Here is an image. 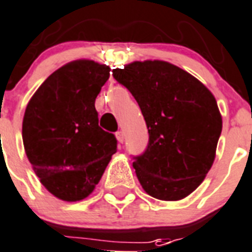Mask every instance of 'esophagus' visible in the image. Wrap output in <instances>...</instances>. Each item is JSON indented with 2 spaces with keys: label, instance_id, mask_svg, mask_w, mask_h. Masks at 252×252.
Segmentation results:
<instances>
[{
  "label": "esophagus",
  "instance_id": "34e87169",
  "mask_svg": "<svg viewBox=\"0 0 252 252\" xmlns=\"http://www.w3.org/2000/svg\"><path fill=\"white\" fill-rule=\"evenodd\" d=\"M116 136H117V140H118V142L124 143V140H125L124 132H122V131H117L116 132Z\"/></svg>",
  "mask_w": 252,
  "mask_h": 252
}]
</instances>
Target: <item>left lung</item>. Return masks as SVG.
Instances as JSON below:
<instances>
[{"label":"left lung","instance_id":"left-lung-1","mask_svg":"<svg viewBox=\"0 0 252 252\" xmlns=\"http://www.w3.org/2000/svg\"><path fill=\"white\" fill-rule=\"evenodd\" d=\"M131 92L148 128V146L132 166L147 194L160 200L190 195L212 166L222 120L208 88L165 61L132 62L113 70Z\"/></svg>","mask_w":252,"mask_h":252}]
</instances>
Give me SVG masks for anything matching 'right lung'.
<instances>
[{"label":"right lung","mask_w":252,"mask_h":252,"mask_svg":"<svg viewBox=\"0 0 252 252\" xmlns=\"http://www.w3.org/2000/svg\"><path fill=\"white\" fill-rule=\"evenodd\" d=\"M109 66L72 61L45 79L24 112V151L50 194L65 202L87 198L117 151L114 134L98 126L94 100Z\"/></svg>","instance_id":"add662e5"}]
</instances>
